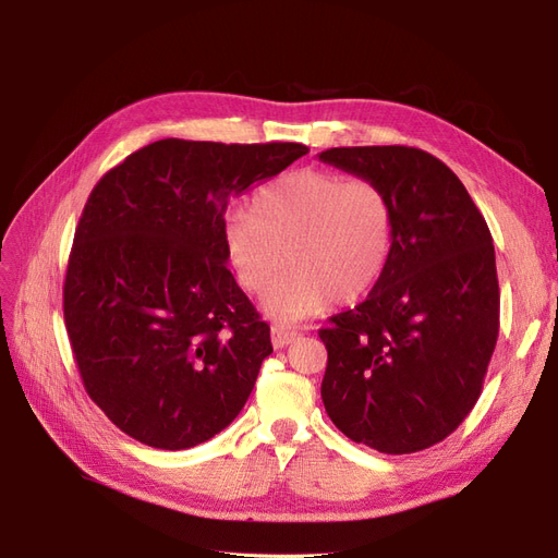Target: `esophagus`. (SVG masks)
Returning <instances> with one entry per match:
<instances>
[{"instance_id":"34e87169","label":"esophagus","mask_w":558,"mask_h":558,"mask_svg":"<svg viewBox=\"0 0 558 558\" xmlns=\"http://www.w3.org/2000/svg\"><path fill=\"white\" fill-rule=\"evenodd\" d=\"M295 340H298V332L295 330H289V328H283V326H272V344H275V349L289 347Z\"/></svg>"}]
</instances>
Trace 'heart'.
<instances>
[{
	"label": "heart",
	"instance_id": "obj_1",
	"mask_svg": "<svg viewBox=\"0 0 558 558\" xmlns=\"http://www.w3.org/2000/svg\"><path fill=\"white\" fill-rule=\"evenodd\" d=\"M396 246V202L373 179L295 170L265 183L223 230L226 258L246 293L267 291L265 312L281 320L349 305L381 281Z\"/></svg>",
	"mask_w": 558,
	"mask_h": 558
}]
</instances>
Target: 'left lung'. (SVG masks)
Instances as JSON below:
<instances>
[{
    "label": "left lung",
    "instance_id": "8db88e82",
    "mask_svg": "<svg viewBox=\"0 0 558 558\" xmlns=\"http://www.w3.org/2000/svg\"><path fill=\"white\" fill-rule=\"evenodd\" d=\"M381 183L396 246L359 307L335 314L320 398L349 440L381 453L442 442L475 408L500 326L494 240L465 185L412 146H344L318 156Z\"/></svg>",
    "mask_w": 558,
    "mask_h": 558
}]
</instances>
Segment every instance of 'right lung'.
Listing matches in <instances>:
<instances>
[{
	"label": "right lung",
	"mask_w": 558,
	"mask_h": 558,
	"mask_svg": "<svg viewBox=\"0 0 558 558\" xmlns=\"http://www.w3.org/2000/svg\"><path fill=\"white\" fill-rule=\"evenodd\" d=\"M305 154L160 140L97 181L66 265L64 326L88 396L134 440L189 449L242 412L272 342L226 267L223 214Z\"/></svg>",
	"instance_id": "1"
}]
</instances>
